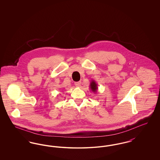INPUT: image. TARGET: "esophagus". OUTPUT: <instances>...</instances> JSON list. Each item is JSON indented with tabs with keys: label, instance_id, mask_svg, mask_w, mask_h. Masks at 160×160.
Segmentation results:
<instances>
[{
	"label": "esophagus",
	"instance_id": "1",
	"mask_svg": "<svg viewBox=\"0 0 160 160\" xmlns=\"http://www.w3.org/2000/svg\"><path fill=\"white\" fill-rule=\"evenodd\" d=\"M75 85H76V87H78V88H79V87H80V86H81V82H75Z\"/></svg>",
	"mask_w": 160,
	"mask_h": 160
}]
</instances>
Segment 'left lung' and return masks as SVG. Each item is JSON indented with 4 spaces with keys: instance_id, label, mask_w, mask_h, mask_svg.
Here are the masks:
<instances>
[{
    "instance_id": "left-lung-1",
    "label": "left lung",
    "mask_w": 160,
    "mask_h": 160,
    "mask_svg": "<svg viewBox=\"0 0 160 160\" xmlns=\"http://www.w3.org/2000/svg\"><path fill=\"white\" fill-rule=\"evenodd\" d=\"M89 87H90L91 90L93 93H96L97 92V90H98V84L96 83V82L95 80H92L91 82L90 83Z\"/></svg>"
}]
</instances>
